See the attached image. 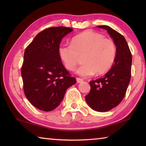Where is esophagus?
I'll return each instance as SVG.
<instances>
[{
    "label": "esophagus",
    "instance_id": "1",
    "mask_svg": "<svg viewBox=\"0 0 146 146\" xmlns=\"http://www.w3.org/2000/svg\"><path fill=\"white\" fill-rule=\"evenodd\" d=\"M76 82H77L78 83H80L83 81V79L80 78H76Z\"/></svg>",
    "mask_w": 146,
    "mask_h": 146
}]
</instances>
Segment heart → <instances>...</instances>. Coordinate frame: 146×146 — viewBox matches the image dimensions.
Masks as SVG:
<instances>
[{"mask_svg":"<svg viewBox=\"0 0 146 146\" xmlns=\"http://www.w3.org/2000/svg\"><path fill=\"white\" fill-rule=\"evenodd\" d=\"M58 53L64 67L70 71L75 70L82 57L83 64L77 73L89 76L95 73H105L112 67L117 56V46L111 38H105L97 32L86 31L74 36L70 45H60Z\"/></svg>","mask_w":146,"mask_h":146,"instance_id":"1","label":"heart"}]
</instances>
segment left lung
I'll use <instances>...</instances> for the list:
<instances>
[{"label": "left lung", "mask_w": 146, "mask_h": 146, "mask_svg": "<svg viewBox=\"0 0 146 146\" xmlns=\"http://www.w3.org/2000/svg\"><path fill=\"white\" fill-rule=\"evenodd\" d=\"M105 29L117 46V56L112 68L102 77L90 82L91 90L85 97L93 110L105 112L112 110L124 98L131 76L132 55L123 36L108 26Z\"/></svg>", "instance_id": "obj_1"}]
</instances>
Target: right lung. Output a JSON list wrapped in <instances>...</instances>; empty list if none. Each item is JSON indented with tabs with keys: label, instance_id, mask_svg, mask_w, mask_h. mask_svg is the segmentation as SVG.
<instances>
[{
	"label": "right lung",
	"instance_id": "obj_1",
	"mask_svg": "<svg viewBox=\"0 0 146 146\" xmlns=\"http://www.w3.org/2000/svg\"><path fill=\"white\" fill-rule=\"evenodd\" d=\"M73 31L64 26L46 28L27 46L21 68L24 94L38 110L50 111L58 106L67 89L76 80L59 57L62 39Z\"/></svg>",
	"mask_w": 146,
	"mask_h": 146
}]
</instances>
